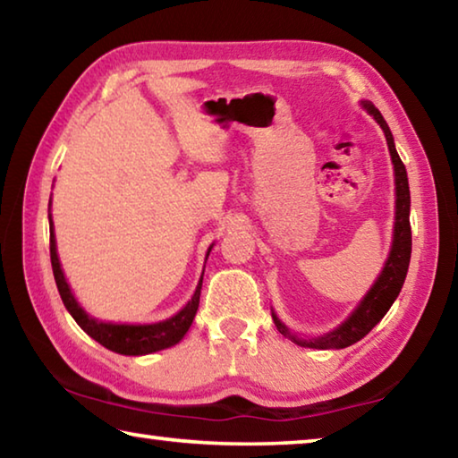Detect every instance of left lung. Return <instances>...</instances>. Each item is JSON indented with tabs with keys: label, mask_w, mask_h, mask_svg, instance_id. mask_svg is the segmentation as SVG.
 <instances>
[{
	"label": "left lung",
	"mask_w": 458,
	"mask_h": 458,
	"mask_svg": "<svg viewBox=\"0 0 458 458\" xmlns=\"http://www.w3.org/2000/svg\"><path fill=\"white\" fill-rule=\"evenodd\" d=\"M368 108L369 114H374V119L379 123V127L384 129L387 149L392 155L394 172H396V224H394V244L390 250V257H387L386 267L382 275L371 286L366 299L361 301V305L355 309V313L347 319L341 327L335 331L327 333V335L317 337V339H297L291 335V331L284 327V325L275 319L276 329L283 333L284 337H289L294 344L303 347H313V350H344V347L355 344L361 337H366L368 333L376 327V325L382 321V317L387 313V309L392 307L394 301H396L398 293L402 291V284H404V278L408 273L410 265V252H412V230H410V190H408V175L406 167L402 164L400 155L396 151V145H394V137L390 133V127L384 121L382 113L371 103H363Z\"/></svg>",
	"instance_id": "8db88e82"
}]
</instances>
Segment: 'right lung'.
Here are the masks:
<instances>
[{
	"label": "right lung",
	"mask_w": 458,
	"mask_h": 458,
	"mask_svg": "<svg viewBox=\"0 0 458 458\" xmlns=\"http://www.w3.org/2000/svg\"><path fill=\"white\" fill-rule=\"evenodd\" d=\"M50 260H52V270H54V281H56L62 303H64V307L68 309V313L74 317V321L79 323L92 339H97L100 345H105L106 350L111 352H117L123 355H143V353L165 350V347L175 345L177 341L188 333L193 317H196L198 305H199V293H201V278L190 303L185 305L180 313L174 315L172 319L153 323V325H113V323L97 321L82 311L81 305L76 303V299L72 297L71 289H68L64 273H62L60 262H58L56 240H54L52 226H50Z\"/></svg>",
	"instance_id": "add662e5"
}]
</instances>
